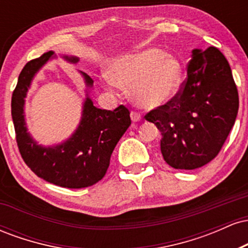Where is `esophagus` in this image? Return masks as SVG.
Segmentation results:
<instances>
[{"label":"esophagus","mask_w":248,"mask_h":248,"mask_svg":"<svg viewBox=\"0 0 248 248\" xmlns=\"http://www.w3.org/2000/svg\"><path fill=\"white\" fill-rule=\"evenodd\" d=\"M130 118H132V121L133 122H138V121H140L141 120V115H140V113H138V112H133L130 113Z\"/></svg>","instance_id":"esophagus-1"}]
</instances>
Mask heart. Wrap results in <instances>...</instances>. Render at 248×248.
<instances>
[{
	"mask_svg": "<svg viewBox=\"0 0 248 248\" xmlns=\"http://www.w3.org/2000/svg\"><path fill=\"white\" fill-rule=\"evenodd\" d=\"M182 77L183 70L177 58L162 50L148 49L116 59L104 81L112 92L120 86H132V98L139 106L156 108L175 95Z\"/></svg>",
	"mask_w": 248,
	"mask_h": 248,
	"instance_id": "b5f03b06",
	"label": "heart"
}]
</instances>
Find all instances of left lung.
I'll return each mask as SVG.
<instances>
[{"mask_svg":"<svg viewBox=\"0 0 248 248\" xmlns=\"http://www.w3.org/2000/svg\"><path fill=\"white\" fill-rule=\"evenodd\" d=\"M186 72L176 95L144 118L160 129L164 161L192 170L220 152L235 122L239 96L229 62L217 47L192 50Z\"/></svg>","mask_w":248,"mask_h":248,"instance_id":"obj_1","label":"left lung"}]
</instances>
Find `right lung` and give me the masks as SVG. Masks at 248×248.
I'll use <instances>...</instances> for the list:
<instances>
[{
    "label": "right lung",
    "instance_id": "right-lung-1",
    "mask_svg": "<svg viewBox=\"0 0 248 248\" xmlns=\"http://www.w3.org/2000/svg\"><path fill=\"white\" fill-rule=\"evenodd\" d=\"M55 52L42 55L27 62L19 73L18 81L11 98V116L15 127L16 141L22 158L38 177L49 183L67 189H81L98 183L109 167L110 155L121 136L130 126L129 110L120 105L114 110L93 106L90 96L85 99L81 120L70 139L61 144L43 147L28 133L24 118V98L31 81L39 69ZM65 61L78 62L79 58L62 56ZM87 87L93 79L80 72Z\"/></svg>",
    "mask_w": 248,
    "mask_h": 248
}]
</instances>
